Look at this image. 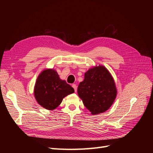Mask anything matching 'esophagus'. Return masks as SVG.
<instances>
[{"label":"esophagus","mask_w":153,"mask_h":153,"mask_svg":"<svg viewBox=\"0 0 153 153\" xmlns=\"http://www.w3.org/2000/svg\"><path fill=\"white\" fill-rule=\"evenodd\" d=\"M72 87H73L74 90H75V92H76V91H77V86H76V84H73Z\"/></svg>","instance_id":"34e87169"}]
</instances>
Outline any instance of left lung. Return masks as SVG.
<instances>
[{"mask_svg": "<svg viewBox=\"0 0 153 153\" xmlns=\"http://www.w3.org/2000/svg\"><path fill=\"white\" fill-rule=\"evenodd\" d=\"M77 92L84 106L93 115L107 110L117 95L114 78L103 66L89 69L85 73L84 81L78 85Z\"/></svg>", "mask_w": 153, "mask_h": 153, "instance_id": "left-lung-1", "label": "left lung"}]
</instances>
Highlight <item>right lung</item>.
Listing matches in <instances>:
<instances>
[{
	"instance_id": "1",
	"label": "right lung",
	"mask_w": 153,
	"mask_h": 153,
	"mask_svg": "<svg viewBox=\"0 0 153 153\" xmlns=\"http://www.w3.org/2000/svg\"><path fill=\"white\" fill-rule=\"evenodd\" d=\"M75 92L65 80L59 78L53 69H46L37 78L34 94L38 102L44 108L52 110L61 103L64 98Z\"/></svg>"
}]
</instances>
